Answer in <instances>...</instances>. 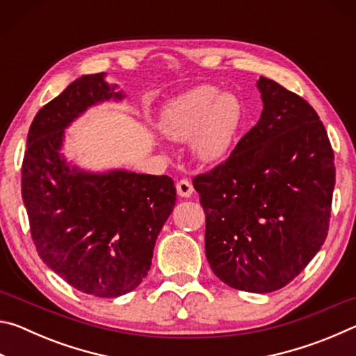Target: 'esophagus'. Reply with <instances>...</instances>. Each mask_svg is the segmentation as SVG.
Returning <instances> with one entry per match:
<instances>
[{
    "mask_svg": "<svg viewBox=\"0 0 356 356\" xmlns=\"http://www.w3.org/2000/svg\"><path fill=\"white\" fill-rule=\"evenodd\" d=\"M176 190H177V195L180 197H190L193 195V185L188 179L179 180V182L176 184Z\"/></svg>",
    "mask_w": 356,
    "mask_h": 356,
    "instance_id": "1",
    "label": "esophagus"
}]
</instances>
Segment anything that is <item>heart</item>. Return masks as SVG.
I'll return each instance as SVG.
<instances>
[{
	"instance_id": "1",
	"label": "heart",
	"mask_w": 356,
	"mask_h": 356,
	"mask_svg": "<svg viewBox=\"0 0 356 356\" xmlns=\"http://www.w3.org/2000/svg\"><path fill=\"white\" fill-rule=\"evenodd\" d=\"M242 122V105L232 92L201 84L177 95L165 106L160 129L171 141H186L201 161L220 160L231 147Z\"/></svg>"
}]
</instances>
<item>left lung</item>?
Returning <instances> with one entry per match:
<instances>
[{"label": "left lung", "instance_id": "left-lung-1", "mask_svg": "<svg viewBox=\"0 0 356 356\" xmlns=\"http://www.w3.org/2000/svg\"><path fill=\"white\" fill-rule=\"evenodd\" d=\"M257 89L261 119L193 186L206 212L212 272L237 291L268 293L289 284L322 248L336 170L314 108L265 76Z\"/></svg>", "mask_w": 356, "mask_h": 356}]
</instances>
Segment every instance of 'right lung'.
<instances>
[{"instance_id":"right-lung-1","label":"right lung","mask_w":356,"mask_h":356,"mask_svg":"<svg viewBox=\"0 0 356 356\" xmlns=\"http://www.w3.org/2000/svg\"><path fill=\"white\" fill-rule=\"evenodd\" d=\"M116 88L105 74L70 83L35 114L22 166V196L40 259L76 291L100 298L141 284L176 204L171 177L91 172L64 159V130L89 106L122 100Z\"/></svg>"}]
</instances>
